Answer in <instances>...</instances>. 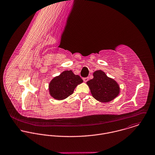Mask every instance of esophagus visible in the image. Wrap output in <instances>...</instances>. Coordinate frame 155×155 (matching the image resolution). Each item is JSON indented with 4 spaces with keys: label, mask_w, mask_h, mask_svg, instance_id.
Segmentation results:
<instances>
[{
    "label": "esophagus",
    "mask_w": 155,
    "mask_h": 155,
    "mask_svg": "<svg viewBox=\"0 0 155 155\" xmlns=\"http://www.w3.org/2000/svg\"><path fill=\"white\" fill-rule=\"evenodd\" d=\"M83 81H84V82H87V81L88 80L89 78H88V77H85V78H83Z\"/></svg>",
    "instance_id": "1"
}]
</instances>
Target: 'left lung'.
<instances>
[{
    "mask_svg": "<svg viewBox=\"0 0 155 155\" xmlns=\"http://www.w3.org/2000/svg\"><path fill=\"white\" fill-rule=\"evenodd\" d=\"M93 78L88 81L93 97L101 102H109L114 100L120 93V86L112 78L108 77L102 70L93 73Z\"/></svg>",
    "mask_w": 155,
    "mask_h": 155,
    "instance_id": "1",
    "label": "left lung"
}]
</instances>
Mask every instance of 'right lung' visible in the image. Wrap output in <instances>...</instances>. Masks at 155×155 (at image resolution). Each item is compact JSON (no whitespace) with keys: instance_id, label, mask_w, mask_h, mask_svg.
Segmentation results:
<instances>
[{"instance_id":"right-lung-1","label":"right lung","mask_w":155,"mask_h":155,"mask_svg":"<svg viewBox=\"0 0 155 155\" xmlns=\"http://www.w3.org/2000/svg\"><path fill=\"white\" fill-rule=\"evenodd\" d=\"M83 82L81 78L72 71H65L53 78L49 83L50 94L56 100L65 99L73 93L77 85Z\"/></svg>"}]
</instances>
